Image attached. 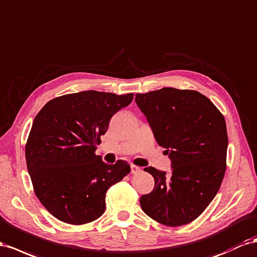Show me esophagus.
Instances as JSON below:
<instances>
[{"label":"esophagus","instance_id":"esophagus-1","mask_svg":"<svg viewBox=\"0 0 257 257\" xmlns=\"http://www.w3.org/2000/svg\"><path fill=\"white\" fill-rule=\"evenodd\" d=\"M141 171H142V169L140 168V166H136L134 164L131 165V173H132V174H138V173H140Z\"/></svg>","mask_w":257,"mask_h":257}]
</instances>
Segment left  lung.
Segmentation results:
<instances>
[{"label":"left lung","instance_id":"obj_1","mask_svg":"<svg viewBox=\"0 0 257 257\" xmlns=\"http://www.w3.org/2000/svg\"><path fill=\"white\" fill-rule=\"evenodd\" d=\"M157 143L165 148L172 174L144 171L155 188L140 199L143 211L166 226L189 224L216 196L226 171L228 136L223 114L197 91L163 87L136 94Z\"/></svg>","mask_w":257,"mask_h":257}]
</instances>
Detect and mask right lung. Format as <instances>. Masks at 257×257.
Here are the masks:
<instances>
[{
	"label": "right lung",
	"instance_id": "1",
	"mask_svg": "<svg viewBox=\"0 0 257 257\" xmlns=\"http://www.w3.org/2000/svg\"><path fill=\"white\" fill-rule=\"evenodd\" d=\"M133 94L85 91L48 101L34 117L26 145L27 168L40 202L71 225L100 217L106 192L131 172L126 161L107 164L96 156L110 119Z\"/></svg>",
	"mask_w": 257,
	"mask_h": 257
}]
</instances>
